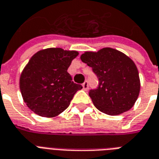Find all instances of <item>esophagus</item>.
Returning a JSON list of instances; mask_svg holds the SVG:
<instances>
[{"mask_svg":"<svg viewBox=\"0 0 159 159\" xmlns=\"http://www.w3.org/2000/svg\"><path fill=\"white\" fill-rule=\"evenodd\" d=\"M83 88L84 90H88L89 89V83H88V81H85L84 83H83Z\"/></svg>","mask_w":159,"mask_h":159,"instance_id":"obj_1","label":"esophagus"}]
</instances>
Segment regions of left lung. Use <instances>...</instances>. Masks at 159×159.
<instances>
[{
	"mask_svg": "<svg viewBox=\"0 0 159 159\" xmlns=\"http://www.w3.org/2000/svg\"><path fill=\"white\" fill-rule=\"evenodd\" d=\"M83 63L92 67L99 79V86L89 91L97 109L111 116L130 110L139 96V72L132 59L111 48L98 52H85L81 55Z\"/></svg>",
	"mask_w": 159,
	"mask_h": 159,
	"instance_id": "left-lung-1",
	"label": "left lung"
}]
</instances>
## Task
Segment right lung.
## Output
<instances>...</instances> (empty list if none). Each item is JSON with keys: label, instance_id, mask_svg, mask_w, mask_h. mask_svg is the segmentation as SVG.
<instances>
[{"label": "right lung", "instance_id": "right-lung-1", "mask_svg": "<svg viewBox=\"0 0 159 159\" xmlns=\"http://www.w3.org/2000/svg\"><path fill=\"white\" fill-rule=\"evenodd\" d=\"M78 55L76 51L51 48L38 51L23 70L19 88L24 101L35 113L45 117L58 116L70 106L83 87L72 82L67 70Z\"/></svg>", "mask_w": 159, "mask_h": 159}]
</instances>
